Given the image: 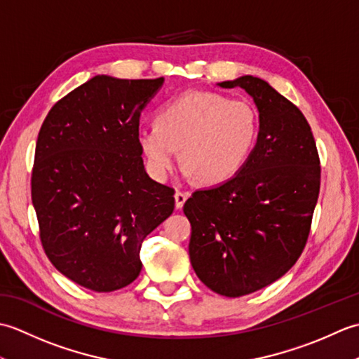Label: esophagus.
<instances>
[{
  "instance_id": "obj_1",
  "label": "esophagus",
  "mask_w": 359,
  "mask_h": 359,
  "mask_svg": "<svg viewBox=\"0 0 359 359\" xmlns=\"http://www.w3.org/2000/svg\"><path fill=\"white\" fill-rule=\"evenodd\" d=\"M174 199H175V208L180 210L182 207H184V203L187 202L188 199V193H184V191H175L174 194Z\"/></svg>"
}]
</instances>
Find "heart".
I'll list each match as a JSON object with an SVG mask.
<instances>
[{
    "label": "heart",
    "mask_w": 359,
    "mask_h": 359,
    "mask_svg": "<svg viewBox=\"0 0 359 359\" xmlns=\"http://www.w3.org/2000/svg\"><path fill=\"white\" fill-rule=\"evenodd\" d=\"M157 120L137 128V142L158 180L171 172L180 148L187 174H196L202 184H222L247 162L259 134L253 104L205 90L172 98Z\"/></svg>",
    "instance_id": "heart-1"
}]
</instances>
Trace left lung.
<instances>
[{"label":"left lung","instance_id":"left-lung-1","mask_svg":"<svg viewBox=\"0 0 359 359\" xmlns=\"http://www.w3.org/2000/svg\"><path fill=\"white\" fill-rule=\"evenodd\" d=\"M242 88L259 109L255 149L239 172L185 202L191 222L189 259L215 293L257 292L292 269L311 228L321 162L304 114L269 83L245 75L219 83Z\"/></svg>","mask_w":359,"mask_h":359}]
</instances>
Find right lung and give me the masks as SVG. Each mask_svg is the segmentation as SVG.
Listing matches in <instances>:
<instances>
[{
	"instance_id": "1",
	"label": "right lung",
	"mask_w": 359,
	"mask_h": 359,
	"mask_svg": "<svg viewBox=\"0 0 359 359\" xmlns=\"http://www.w3.org/2000/svg\"><path fill=\"white\" fill-rule=\"evenodd\" d=\"M162 85L97 75L53 104L38 133L30 187L43 250L98 293L137 279L143 239L174 210V188L149 177L137 142Z\"/></svg>"
}]
</instances>
